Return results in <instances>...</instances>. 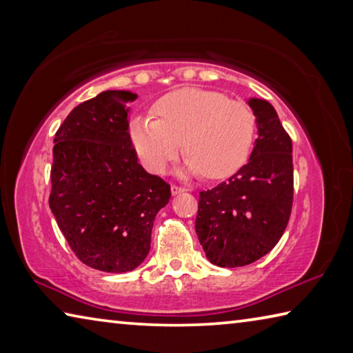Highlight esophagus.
Instances as JSON below:
<instances>
[{
    "mask_svg": "<svg viewBox=\"0 0 353 353\" xmlns=\"http://www.w3.org/2000/svg\"><path fill=\"white\" fill-rule=\"evenodd\" d=\"M183 191H185V188L179 187V185H171V193H172V196L181 194V193H183Z\"/></svg>",
    "mask_w": 353,
    "mask_h": 353,
    "instance_id": "obj_1",
    "label": "esophagus"
}]
</instances>
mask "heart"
<instances>
[{"mask_svg": "<svg viewBox=\"0 0 353 353\" xmlns=\"http://www.w3.org/2000/svg\"><path fill=\"white\" fill-rule=\"evenodd\" d=\"M256 121L250 107L207 88H179L160 98L152 118L135 117L129 135L146 170L163 174L183 146L188 176L210 181L234 174L254 148Z\"/></svg>", "mask_w": 353, "mask_h": 353, "instance_id": "b5f03b06", "label": "heart"}]
</instances>
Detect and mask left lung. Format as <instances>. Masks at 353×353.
Here are the masks:
<instances>
[{
	"label": "left lung",
	"mask_w": 353,
	"mask_h": 353,
	"mask_svg": "<svg viewBox=\"0 0 353 353\" xmlns=\"http://www.w3.org/2000/svg\"><path fill=\"white\" fill-rule=\"evenodd\" d=\"M259 129L249 162L229 181L199 193L194 229L205 256L221 268L246 266L282 238L292 207V143L274 107L250 98Z\"/></svg>",
	"instance_id": "obj_1"
}]
</instances>
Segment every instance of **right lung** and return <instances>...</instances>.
Returning <instances> with one entry per match:
<instances>
[{
    "label": "right lung",
    "instance_id": "1",
    "mask_svg": "<svg viewBox=\"0 0 353 353\" xmlns=\"http://www.w3.org/2000/svg\"><path fill=\"white\" fill-rule=\"evenodd\" d=\"M137 94L107 90L83 101L54 137L50 208L83 265L104 272L140 266L171 188L139 163L128 104Z\"/></svg>",
    "mask_w": 353,
    "mask_h": 353
}]
</instances>
